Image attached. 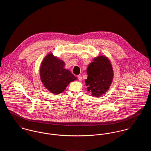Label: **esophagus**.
<instances>
[{"label": "esophagus", "mask_w": 151, "mask_h": 151, "mask_svg": "<svg viewBox=\"0 0 151 151\" xmlns=\"http://www.w3.org/2000/svg\"><path fill=\"white\" fill-rule=\"evenodd\" d=\"M78 78L79 79V81H81L82 80H83L81 76H80V75H78Z\"/></svg>", "instance_id": "obj_1"}]
</instances>
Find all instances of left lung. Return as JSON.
I'll list each match as a JSON object with an SVG mask.
<instances>
[{
  "instance_id": "8db88e82",
  "label": "left lung",
  "mask_w": 151,
  "mask_h": 151,
  "mask_svg": "<svg viewBox=\"0 0 151 151\" xmlns=\"http://www.w3.org/2000/svg\"><path fill=\"white\" fill-rule=\"evenodd\" d=\"M86 72L88 78L85 82L87 91L96 97L105 93L114 76L113 67L108 58L104 55L95 58L88 65Z\"/></svg>"
}]
</instances>
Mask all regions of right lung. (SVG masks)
I'll use <instances>...</instances> for the list:
<instances>
[{
    "mask_svg": "<svg viewBox=\"0 0 151 151\" xmlns=\"http://www.w3.org/2000/svg\"><path fill=\"white\" fill-rule=\"evenodd\" d=\"M65 62L52 53L48 54L41 63L40 70L41 81L53 94L62 93L71 82L77 79L71 71L65 69Z\"/></svg>",
    "mask_w": 151,
    "mask_h": 151,
    "instance_id": "1",
    "label": "right lung"
}]
</instances>
